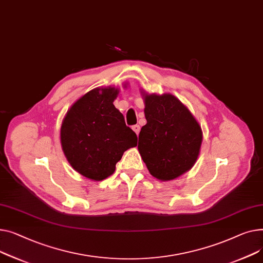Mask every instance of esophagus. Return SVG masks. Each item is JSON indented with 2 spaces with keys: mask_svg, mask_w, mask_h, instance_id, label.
<instances>
[{
  "mask_svg": "<svg viewBox=\"0 0 263 263\" xmlns=\"http://www.w3.org/2000/svg\"><path fill=\"white\" fill-rule=\"evenodd\" d=\"M132 128H133V130H134V132L137 134V135H138L139 133H140V126H139L138 124H136V125H133V127H132Z\"/></svg>",
  "mask_w": 263,
  "mask_h": 263,
  "instance_id": "34e87169",
  "label": "esophagus"
}]
</instances>
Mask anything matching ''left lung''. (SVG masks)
<instances>
[{"instance_id": "left-lung-1", "label": "left lung", "mask_w": 263, "mask_h": 263, "mask_svg": "<svg viewBox=\"0 0 263 263\" xmlns=\"http://www.w3.org/2000/svg\"><path fill=\"white\" fill-rule=\"evenodd\" d=\"M144 100L147 123L139 134L138 149L154 177L174 179L195 163L202 129L188 108L174 96L151 95Z\"/></svg>"}]
</instances>
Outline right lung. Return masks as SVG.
Wrapping results in <instances>:
<instances>
[{
	"label": "right lung",
	"instance_id": "right-lung-1",
	"mask_svg": "<svg viewBox=\"0 0 263 263\" xmlns=\"http://www.w3.org/2000/svg\"><path fill=\"white\" fill-rule=\"evenodd\" d=\"M118 93L115 88L89 91L74 103L61 125L65 155L87 178L103 180L110 176L123 153L137 145L136 133L112 104Z\"/></svg>",
	"mask_w": 263,
	"mask_h": 263
}]
</instances>
